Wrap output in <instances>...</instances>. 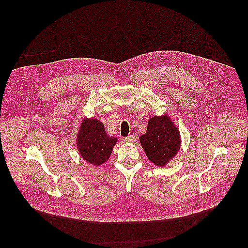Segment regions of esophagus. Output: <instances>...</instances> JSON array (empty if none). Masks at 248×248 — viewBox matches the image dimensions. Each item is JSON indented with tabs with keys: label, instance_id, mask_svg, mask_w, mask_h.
Here are the masks:
<instances>
[{
	"label": "esophagus",
	"instance_id": "esophagus-1",
	"mask_svg": "<svg viewBox=\"0 0 248 248\" xmlns=\"http://www.w3.org/2000/svg\"><path fill=\"white\" fill-rule=\"evenodd\" d=\"M135 140H136V137L135 136H129V137L124 139V141L125 142H134Z\"/></svg>",
	"mask_w": 248,
	"mask_h": 248
}]
</instances>
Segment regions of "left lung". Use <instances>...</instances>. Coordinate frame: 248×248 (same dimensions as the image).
<instances>
[{"instance_id":"1","label":"left lung","mask_w":248,"mask_h":248,"mask_svg":"<svg viewBox=\"0 0 248 248\" xmlns=\"http://www.w3.org/2000/svg\"><path fill=\"white\" fill-rule=\"evenodd\" d=\"M140 140L148 158L159 167L172 159L180 147L178 130L166 115L152 117Z\"/></svg>"}]
</instances>
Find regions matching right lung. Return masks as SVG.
Here are the masks:
<instances>
[{
    "label": "right lung",
    "instance_id": "right-lung-1",
    "mask_svg": "<svg viewBox=\"0 0 248 248\" xmlns=\"http://www.w3.org/2000/svg\"><path fill=\"white\" fill-rule=\"evenodd\" d=\"M116 141L107 135L104 125L97 119H85L77 137L81 156L95 166L106 162Z\"/></svg>",
    "mask_w": 248,
    "mask_h": 248
}]
</instances>
